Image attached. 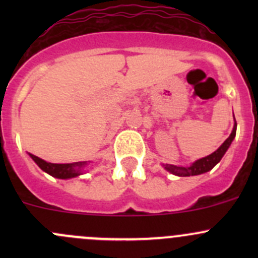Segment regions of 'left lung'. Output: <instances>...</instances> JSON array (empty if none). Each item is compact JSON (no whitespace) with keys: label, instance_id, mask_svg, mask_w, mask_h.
Here are the masks:
<instances>
[{"label":"left lung","instance_id":"left-lung-1","mask_svg":"<svg viewBox=\"0 0 258 258\" xmlns=\"http://www.w3.org/2000/svg\"><path fill=\"white\" fill-rule=\"evenodd\" d=\"M233 130L231 132V135L228 136V139L223 142L217 150L215 151L211 155L206 156V157H202L200 160L195 161L192 165L187 166V167H183V166H175V165H162L165 167L166 171H168L172 175L179 176V177H187V176H197V175H202L205 172H209V171L212 170L216 165L221 161V158L223 157V155L226 153V151L228 150L232 141L235 140L236 137V130H237V123H236L235 116H233Z\"/></svg>","mask_w":258,"mask_h":258}]
</instances>
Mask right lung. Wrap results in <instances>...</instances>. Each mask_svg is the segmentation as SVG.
Here are the masks:
<instances>
[{"instance_id": "1", "label": "right lung", "mask_w": 258, "mask_h": 258, "mask_svg": "<svg viewBox=\"0 0 258 258\" xmlns=\"http://www.w3.org/2000/svg\"><path fill=\"white\" fill-rule=\"evenodd\" d=\"M30 157L32 158L36 162V165L45 171L46 173L51 175L52 177L67 179V178H74L77 176H81L85 173V168L87 167L88 162L83 161V162H74V163H51L47 161L42 160V158L37 157V156L28 153Z\"/></svg>"}]
</instances>
